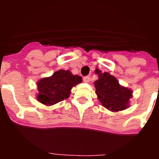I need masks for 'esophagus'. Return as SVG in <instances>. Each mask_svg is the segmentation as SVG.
Instances as JSON below:
<instances>
[{
  "label": "esophagus",
  "mask_w": 159,
  "mask_h": 159,
  "mask_svg": "<svg viewBox=\"0 0 159 159\" xmlns=\"http://www.w3.org/2000/svg\"><path fill=\"white\" fill-rule=\"evenodd\" d=\"M90 80H91L90 76L84 77V83H89L90 82Z\"/></svg>",
  "instance_id": "34e87169"
}]
</instances>
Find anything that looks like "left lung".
<instances>
[{"label": "left lung", "instance_id": "1", "mask_svg": "<svg viewBox=\"0 0 159 159\" xmlns=\"http://www.w3.org/2000/svg\"><path fill=\"white\" fill-rule=\"evenodd\" d=\"M99 79L95 81V94L102 105L107 110L117 112L127 109L132 98L131 90L121 86L119 81L110 73L96 72Z\"/></svg>", "mask_w": 159, "mask_h": 159}]
</instances>
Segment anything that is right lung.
<instances>
[{"label":"right lung","instance_id":"right-lung-1","mask_svg":"<svg viewBox=\"0 0 159 159\" xmlns=\"http://www.w3.org/2000/svg\"><path fill=\"white\" fill-rule=\"evenodd\" d=\"M82 82V77L73 75L69 70H59L52 75L37 81L36 99L42 104L52 106L67 99L71 88Z\"/></svg>","mask_w":159,"mask_h":159}]
</instances>
